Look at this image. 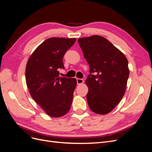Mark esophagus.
Wrapping results in <instances>:
<instances>
[{
    "label": "esophagus",
    "instance_id": "esophagus-1",
    "mask_svg": "<svg viewBox=\"0 0 152 152\" xmlns=\"http://www.w3.org/2000/svg\"><path fill=\"white\" fill-rule=\"evenodd\" d=\"M77 83L78 85L84 83V80L82 79H77Z\"/></svg>",
    "mask_w": 152,
    "mask_h": 152
}]
</instances>
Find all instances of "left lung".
Instances as JSON below:
<instances>
[{"label":"left lung","instance_id":"obj_1","mask_svg":"<svg viewBox=\"0 0 152 152\" xmlns=\"http://www.w3.org/2000/svg\"><path fill=\"white\" fill-rule=\"evenodd\" d=\"M89 64L86 83L87 100L92 111L103 115L110 112L125 94L129 75L128 61L122 52L99 35L78 39Z\"/></svg>","mask_w":152,"mask_h":152}]
</instances>
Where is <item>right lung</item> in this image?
Returning <instances> with one entry per match:
<instances>
[{
	"label": "right lung",
	"mask_w": 152,
	"mask_h": 152,
	"mask_svg": "<svg viewBox=\"0 0 152 152\" xmlns=\"http://www.w3.org/2000/svg\"><path fill=\"white\" fill-rule=\"evenodd\" d=\"M76 39L51 37L32 53L26 66V82L30 94L49 116L60 117L70 109L77 85L74 78L59 77L63 58Z\"/></svg>",
	"instance_id": "right-lung-1"
}]
</instances>
